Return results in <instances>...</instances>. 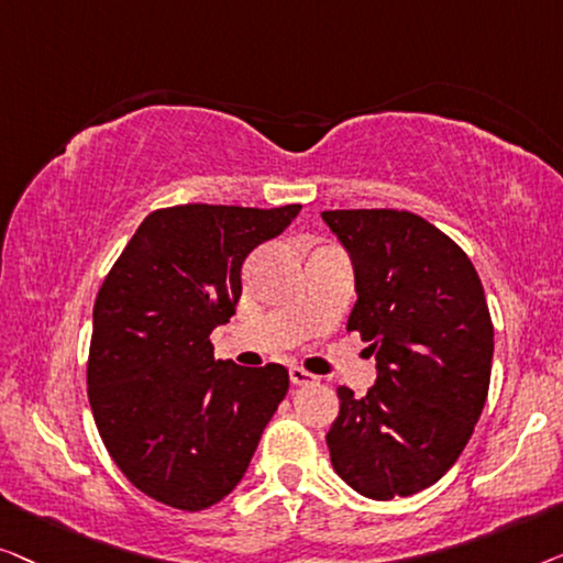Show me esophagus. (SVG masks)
<instances>
[{
	"instance_id": "esophagus-1",
	"label": "esophagus",
	"mask_w": 563,
	"mask_h": 563,
	"mask_svg": "<svg viewBox=\"0 0 563 563\" xmlns=\"http://www.w3.org/2000/svg\"><path fill=\"white\" fill-rule=\"evenodd\" d=\"M290 383L292 385H311L316 383V375H311V372L303 369V367H290Z\"/></svg>"
}]
</instances>
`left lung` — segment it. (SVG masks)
<instances>
[{"instance_id": "left-lung-1", "label": "left lung", "mask_w": 563, "mask_h": 563, "mask_svg": "<svg viewBox=\"0 0 563 563\" xmlns=\"http://www.w3.org/2000/svg\"><path fill=\"white\" fill-rule=\"evenodd\" d=\"M354 263L357 331L377 360L364 398L336 387L327 433L334 472L372 500L408 497L446 474L479 421L495 329L472 260L423 217L323 211Z\"/></svg>"}]
</instances>
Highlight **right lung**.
Instances as JSON below:
<instances>
[{
  "label": "right lung",
  "mask_w": 563,
  "mask_h": 563,
  "mask_svg": "<svg viewBox=\"0 0 563 563\" xmlns=\"http://www.w3.org/2000/svg\"><path fill=\"white\" fill-rule=\"evenodd\" d=\"M298 211L157 209L101 283L86 364L91 413L114 464L157 503L196 512L224 500L288 393L283 364L221 362L209 334L234 316L244 257Z\"/></svg>",
  "instance_id": "add662e5"
}]
</instances>
